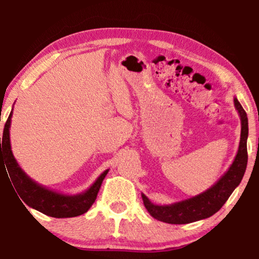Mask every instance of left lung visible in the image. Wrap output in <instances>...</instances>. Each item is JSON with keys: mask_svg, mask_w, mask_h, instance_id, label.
I'll return each mask as SVG.
<instances>
[{"mask_svg": "<svg viewBox=\"0 0 259 259\" xmlns=\"http://www.w3.org/2000/svg\"><path fill=\"white\" fill-rule=\"evenodd\" d=\"M234 106L241 120V137L238 153L229 170L207 191L171 204H154L142 193L144 205L152 217L168 224H188L205 219L216 213L239 186L248 162V117L236 98H234Z\"/></svg>", "mask_w": 259, "mask_h": 259, "instance_id": "obj_1", "label": "left lung"}]
</instances>
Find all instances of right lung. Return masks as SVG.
I'll list each match as a JSON object with an SVG mask.
<instances>
[{
  "instance_id": "add662e5",
  "label": "right lung",
  "mask_w": 259,
  "mask_h": 259,
  "mask_svg": "<svg viewBox=\"0 0 259 259\" xmlns=\"http://www.w3.org/2000/svg\"><path fill=\"white\" fill-rule=\"evenodd\" d=\"M14 109V108H12ZM12 109L6 122L3 130V137L0 138V162L4 160L12 185L16 188L21 200L37 211L56 218L76 217L87 212L94 204L99 188L102 186L108 169L96 179V182L87 191L75 195H67L63 193L50 190L41 184L33 181L20 168L11 151L10 144V125L12 117ZM3 146H1V144Z\"/></svg>"
}]
</instances>
